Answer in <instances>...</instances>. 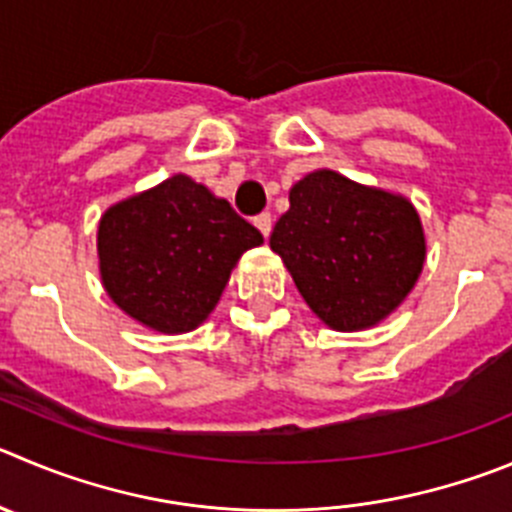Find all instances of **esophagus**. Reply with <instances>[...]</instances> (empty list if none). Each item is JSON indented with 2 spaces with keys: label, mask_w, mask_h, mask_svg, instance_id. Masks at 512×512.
<instances>
[{
  "label": "esophagus",
  "mask_w": 512,
  "mask_h": 512,
  "mask_svg": "<svg viewBox=\"0 0 512 512\" xmlns=\"http://www.w3.org/2000/svg\"><path fill=\"white\" fill-rule=\"evenodd\" d=\"M255 224H257V229H260L262 232V237H270V232H272V214L270 212H262V214H257L255 217Z\"/></svg>",
  "instance_id": "obj_1"
}]
</instances>
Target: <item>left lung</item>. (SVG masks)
Here are the masks:
<instances>
[{
  "instance_id": "1",
  "label": "left lung",
  "mask_w": 512,
  "mask_h": 512,
  "mask_svg": "<svg viewBox=\"0 0 512 512\" xmlns=\"http://www.w3.org/2000/svg\"><path fill=\"white\" fill-rule=\"evenodd\" d=\"M270 247L310 310L336 331L384 321L424 265V234L412 204L328 169L290 189V209L272 229Z\"/></svg>"
}]
</instances>
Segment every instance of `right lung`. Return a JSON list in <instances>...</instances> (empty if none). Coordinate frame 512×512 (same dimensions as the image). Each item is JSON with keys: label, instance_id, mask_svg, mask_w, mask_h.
Here are the masks:
<instances>
[{"label": "right lung", "instance_id": "right-lung-1", "mask_svg": "<svg viewBox=\"0 0 512 512\" xmlns=\"http://www.w3.org/2000/svg\"><path fill=\"white\" fill-rule=\"evenodd\" d=\"M260 229L207 186L176 174L103 214L100 278L113 303L161 333L197 328Z\"/></svg>", "mask_w": 512, "mask_h": 512}]
</instances>
